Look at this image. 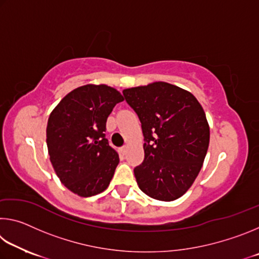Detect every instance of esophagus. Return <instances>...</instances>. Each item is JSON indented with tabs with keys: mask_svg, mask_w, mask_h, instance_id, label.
I'll return each mask as SVG.
<instances>
[{
	"mask_svg": "<svg viewBox=\"0 0 259 259\" xmlns=\"http://www.w3.org/2000/svg\"><path fill=\"white\" fill-rule=\"evenodd\" d=\"M120 152H121V154H125L126 153V147L125 146H122V147H120Z\"/></svg>",
	"mask_w": 259,
	"mask_h": 259,
	"instance_id": "1",
	"label": "esophagus"
}]
</instances>
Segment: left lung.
<instances>
[{"mask_svg":"<svg viewBox=\"0 0 259 259\" xmlns=\"http://www.w3.org/2000/svg\"><path fill=\"white\" fill-rule=\"evenodd\" d=\"M137 113L145 157L134 169L146 195L174 201L185 194L202 168L210 130L202 106L188 91L166 82L123 90Z\"/></svg>","mask_w":259,"mask_h":259,"instance_id":"8db88e82","label":"left lung"}]
</instances>
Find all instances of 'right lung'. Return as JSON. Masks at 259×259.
<instances>
[{
    "label": "right lung",
    "instance_id": "add662e5",
    "mask_svg": "<svg viewBox=\"0 0 259 259\" xmlns=\"http://www.w3.org/2000/svg\"><path fill=\"white\" fill-rule=\"evenodd\" d=\"M122 95L105 84L78 87L60 100L47 125L50 161L69 191L88 198L106 190L120 159L105 138L106 121Z\"/></svg>",
    "mask_w": 259,
    "mask_h": 259
}]
</instances>
